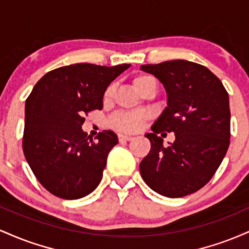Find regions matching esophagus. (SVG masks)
Segmentation results:
<instances>
[{
	"mask_svg": "<svg viewBox=\"0 0 249 249\" xmlns=\"http://www.w3.org/2000/svg\"><path fill=\"white\" fill-rule=\"evenodd\" d=\"M118 139H119V142H130V141H132L133 137L126 136V134H119Z\"/></svg>",
	"mask_w": 249,
	"mask_h": 249,
	"instance_id": "obj_1",
	"label": "esophagus"
}]
</instances>
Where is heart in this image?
Returning <instances> with one entry per match:
<instances>
[{"label": "heart", "instance_id": "heart-1", "mask_svg": "<svg viewBox=\"0 0 249 249\" xmlns=\"http://www.w3.org/2000/svg\"><path fill=\"white\" fill-rule=\"evenodd\" d=\"M154 82V79L148 75H139L133 79V87L137 91H141L148 83ZM115 91V87L110 85L104 93V101L111 98ZM146 119V113L144 112H122L117 113L110 119V126L121 132H134L142 126Z\"/></svg>", "mask_w": 249, "mask_h": 249}]
</instances>
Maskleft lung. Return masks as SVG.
<instances>
[{
    "mask_svg": "<svg viewBox=\"0 0 249 249\" xmlns=\"http://www.w3.org/2000/svg\"><path fill=\"white\" fill-rule=\"evenodd\" d=\"M164 85L167 107L146 133L151 150L139 168L154 192L180 198L210 181L226 156L231 138L228 93L212 71L198 63L176 59L142 65ZM160 132H174L166 148ZM162 136V133H161Z\"/></svg>",
    "mask_w": 249,
    "mask_h": 249,
    "instance_id": "obj_1",
    "label": "left lung"
}]
</instances>
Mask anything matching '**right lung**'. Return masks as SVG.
Here are the masks:
<instances>
[{
	"instance_id": "add662e5",
	"label": "right lung",
	"mask_w": 249,
	"mask_h": 249,
	"mask_svg": "<svg viewBox=\"0 0 249 249\" xmlns=\"http://www.w3.org/2000/svg\"><path fill=\"white\" fill-rule=\"evenodd\" d=\"M130 68L78 63L51 70L25 101L23 152L42 186L62 199H79L98 186L117 134L103 131L97 142L82 130L84 115L102 110L110 83Z\"/></svg>"
}]
</instances>
